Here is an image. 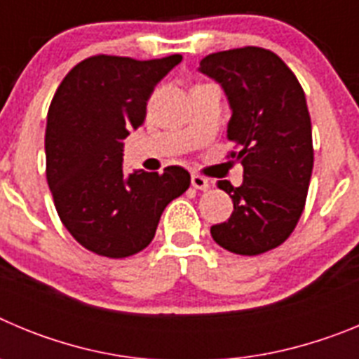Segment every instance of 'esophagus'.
Listing matches in <instances>:
<instances>
[{"mask_svg":"<svg viewBox=\"0 0 359 359\" xmlns=\"http://www.w3.org/2000/svg\"><path fill=\"white\" fill-rule=\"evenodd\" d=\"M190 182H192V187H194V189H198V190H208V189H210V182H208L207 177L199 176V174H192Z\"/></svg>","mask_w":359,"mask_h":359,"instance_id":"1","label":"esophagus"}]
</instances>
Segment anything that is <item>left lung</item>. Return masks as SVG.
<instances>
[{
  "instance_id": "1",
  "label": "left lung",
  "mask_w": 359,
  "mask_h": 359,
  "mask_svg": "<svg viewBox=\"0 0 359 359\" xmlns=\"http://www.w3.org/2000/svg\"><path fill=\"white\" fill-rule=\"evenodd\" d=\"M199 72L221 84L231 109V158L243 185L219 182L233 201L230 219L214 224L219 246L239 255L277 248L297 226L313 172V136L306 95L277 53L257 46L210 53Z\"/></svg>"
}]
</instances>
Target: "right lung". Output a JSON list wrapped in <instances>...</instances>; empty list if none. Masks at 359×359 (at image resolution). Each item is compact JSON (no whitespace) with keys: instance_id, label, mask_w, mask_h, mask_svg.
<instances>
[{"instance_id":"obj_1","label":"right lung","mask_w":359,"mask_h":359,"mask_svg":"<svg viewBox=\"0 0 359 359\" xmlns=\"http://www.w3.org/2000/svg\"><path fill=\"white\" fill-rule=\"evenodd\" d=\"M182 55L136 61L95 55L62 79L44 135L46 180L73 239L97 255L123 259L152 241L161 212L190 185L183 167L123 174V140L145 120L154 86Z\"/></svg>"}]
</instances>
